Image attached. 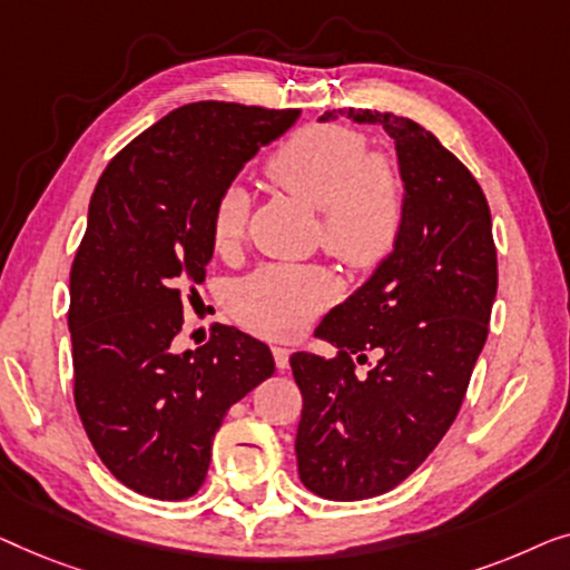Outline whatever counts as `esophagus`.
I'll return each mask as SVG.
<instances>
[{
  "mask_svg": "<svg viewBox=\"0 0 570 570\" xmlns=\"http://www.w3.org/2000/svg\"><path fill=\"white\" fill-rule=\"evenodd\" d=\"M271 351H274V362L278 366V372H284V368H288V354H292V351H288L286 346H274Z\"/></svg>",
  "mask_w": 570,
  "mask_h": 570,
  "instance_id": "esophagus-1",
  "label": "esophagus"
}]
</instances>
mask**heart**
<instances>
[{"mask_svg": "<svg viewBox=\"0 0 570 570\" xmlns=\"http://www.w3.org/2000/svg\"><path fill=\"white\" fill-rule=\"evenodd\" d=\"M268 178L320 208L317 237L351 268H372L395 250L405 224V183L397 165L368 155L362 134L343 126H307L266 165ZM250 196L232 183L214 202L212 243L219 255L243 245ZM333 282L317 266L271 263L232 292L239 323L268 338H294L325 307Z\"/></svg>", "mask_w": 570, "mask_h": 570, "instance_id": "1", "label": "heart"}]
</instances>
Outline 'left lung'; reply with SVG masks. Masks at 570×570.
<instances>
[{
	"mask_svg": "<svg viewBox=\"0 0 570 570\" xmlns=\"http://www.w3.org/2000/svg\"><path fill=\"white\" fill-rule=\"evenodd\" d=\"M382 126L405 183V224L374 274L327 312L315 335L338 348L292 354L302 390L296 468L331 501L374 499L403 483L452 426L488 338L499 286L491 208L472 173L411 118L327 110ZM381 354L366 377L354 361Z\"/></svg>",
	"mask_w": 570,
	"mask_h": 570,
	"instance_id": "8db88e82",
	"label": "left lung"
}]
</instances>
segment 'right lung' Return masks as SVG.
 I'll return each mask as SVG.
<instances>
[{"label": "right lung", "mask_w": 570, "mask_h": 570, "mask_svg": "<svg viewBox=\"0 0 570 570\" xmlns=\"http://www.w3.org/2000/svg\"><path fill=\"white\" fill-rule=\"evenodd\" d=\"M296 118L190 102L126 144L95 186L69 278L75 403L102 464L149 499L202 488L224 415L276 368L266 343L229 325L196 351L170 346L183 288L204 284L214 255V202Z\"/></svg>", "instance_id": "obj_1"}]
</instances>
